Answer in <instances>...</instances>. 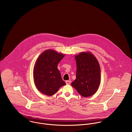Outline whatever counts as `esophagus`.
Here are the masks:
<instances>
[{
    "label": "esophagus",
    "mask_w": 132,
    "mask_h": 132,
    "mask_svg": "<svg viewBox=\"0 0 132 132\" xmlns=\"http://www.w3.org/2000/svg\"><path fill=\"white\" fill-rule=\"evenodd\" d=\"M65 82H66V84H67V85H69V84H71V81H69V80L66 81H65Z\"/></svg>",
    "instance_id": "1"
}]
</instances>
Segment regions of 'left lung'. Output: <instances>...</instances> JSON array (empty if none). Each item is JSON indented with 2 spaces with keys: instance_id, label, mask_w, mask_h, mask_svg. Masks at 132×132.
<instances>
[{
  "instance_id": "1",
  "label": "left lung",
  "mask_w": 132,
  "mask_h": 132,
  "mask_svg": "<svg viewBox=\"0 0 132 132\" xmlns=\"http://www.w3.org/2000/svg\"><path fill=\"white\" fill-rule=\"evenodd\" d=\"M76 78L71 83L84 97L90 96L97 92L101 83V69L96 58L89 51L75 55Z\"/></svg>"
}]
</instances>
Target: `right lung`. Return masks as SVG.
Instances as JSON below:
<instances>
[{"label":"right lung","mask_w":132,"mask_h":132,"mask_svg":"<svg viewBox=\"0 0 132 132\" xmlns=\"http://www.w3.org/2000/svg\"><path fill=\"white\" fill-rule=\"evenodd\" d=\"M65 56L53 49H48L38 57L34 67L35 84L42 94L52 96L66 84L62 79L57 65Z\"/></svg>","instance_id":"add662e5"}]
</instances>
